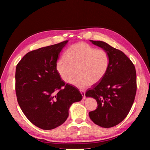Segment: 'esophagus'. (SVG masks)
Wrapping results in <instances>:
<instances>
[{"mask_svg":"<svg viewBox=\"0 0 150 150\" xmlns=\"http://www.w3.org/2000/svg\"><path fill=\"white\" fill-rule=\"evenodd\" d=\"M80 92L81 93V94L83 95V98L84 99L86 98V96H85V91L84 90H80Z\"/></svg>","mask_w":150,"mask_h":150,"instance_id":"esophagus-1","label":"esophagus"}]
</instances>
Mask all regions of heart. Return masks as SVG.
<instances>
[{
  "instance_id": "1",
  "label": "heart",
  "mask_w": 150,
  "mask_h": 150,
  "mask_svg": "<svg viewBox=\"0 0 150 150\" xmlns=\"http://www.w3.org/2000/svg\"><path fill=\"white\" fill-rule=\"evenodd\" d=\"M111 59L104 49H96L85 42L72 45L56 63L57 71L61 79L71 81L76 87L83 89L101 81L109 69Z\"/></svg>"
}]
</instances>
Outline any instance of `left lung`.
I'll return each instance as SVG.
<instances>
[{
  "label": "left lung",
  "instance_id": "left-lung-1",
  "mask_svg": "<svg viewBox=\"0 0 150 150\" xmlns=\"http://www.w3.org/2000/svg\"><path fill=\"white\" fill-rule=\"evenodd\" d=\"M90 41L106 51L111 61L103 79L86 91V96L94 98L98 103L89 115L95 124L111 128L125 118L134 103L137 89L135 67L120 50L103 41Z\"/></svg>",
  "mask_w": 150,
  "mask_h": 150
}]
</instances>
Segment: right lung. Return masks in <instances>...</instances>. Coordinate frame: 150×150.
Returning <instances> with one entry per match:
<instances>
[{
  "instance_id": "right-lung-1",
  "label": "right lung",
  "mask_w": 150,
  "mask_h": 150,
  "mask_svg": "<svg viewBox=\"0 0 150 150\" xmlns=\"http://www.w3.org/2000/svg\"><path fill=\"white\" fill-rule=\"evenodd\" d=\"M68 40L27 53L17 64L18 104L32 123L49 130L64 123L69 109L83 98L75 86L66 84L56 69L62 49Z\"/></svg>"
}]
</instances>
